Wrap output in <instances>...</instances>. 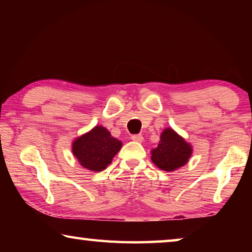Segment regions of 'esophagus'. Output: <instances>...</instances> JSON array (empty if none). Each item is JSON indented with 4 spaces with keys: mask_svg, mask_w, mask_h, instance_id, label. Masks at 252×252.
Wrapping results in <instances>:
<instances>
[{
    "mask_svg": "<svg viewBox=\"0 0 252 252\" xmlns=\"http://www.w3.org/2000/svg\"><path fill=\"white\" fill-rule=\"evenodd\" d=\"M131 139L135 142H142L143 141V135L142 134H133L131 136Z\"/></svg>",
    "mask_w": 252,
    "mask_h": 252,
    "instance_id": "esophagus-1",
    "label": "esophagus"
}]
</instances>
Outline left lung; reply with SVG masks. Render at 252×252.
Returning <instances> with one entry per match:
<instances>
[{
    "label": "left lung",
    "mask_w": 252,
    "mask_h": 252,
    "mask_svg": "<svg viewBox=\"0 0 252 252\" xmlns=\"http://www.w3.org/2000/svg\"><path fill=\"white\" fill-rule=\"evenodd\" d=\"M191 152L190 144L172 129H165L162 132L158 148L151 151V160L161 170L173 171L187 163Z\"/></svg>",
    "instance_id": "8db88e82"
}]
</instances>
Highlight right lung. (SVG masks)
<instances>
[{"mask_svg": "<svg viewBox=\"0 0 252 252\" xmlns=\"http://www.w3.org/2000/svg\"><path fill=\"white\" fill-rule=\"evenodd\" d=\"M122 147L105 127L97 126L75 140L72 152L82 167L92 171H102L111 163Z\"/></svg>", "mask_w": 252, "mask_h": 252, "instance_id": "1", "label": "right lung"}]
</instances>
